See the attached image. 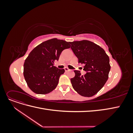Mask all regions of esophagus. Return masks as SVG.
<instances>
[{
    "label": "esophagus",
    "instance_id": "esophagus-1",
    "mask_svg": "<svg viewBox=\"0 0 133 133\" xmlns=\"http://www.w3.org/2000/svg\"><path fill=\"white\" fill-rule=\"evenodd\" d=\"M64 70H65V71L66 72V71H70L71 70L70 69H69V68H66V67H65V68H64Z\"/></svg>",
    "mask_w": 133,
    "mask_h": 133
}]
</instances>
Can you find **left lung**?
Returning <instances> with one entry per match:
<instances>
[{"label": "left lung", "instance_id": "obj_1", "mask_svg": "<svg viewBox=\"0 0 133 133\" xmlns=\"http://www.w3.org/2000/svg\"><path fill=\"white\" fill-rule=\"evenodd\" d=\"M71 49L83 64L86 74L81 75L74 70L75 75L70 79L73 89L79 94L90 97L102 89L108 79L110 70L109 58L102 48L93 42L83 40L71 42Z\"/></svg>", "mask_w": 133, "mask_h": 133}]
</instances>
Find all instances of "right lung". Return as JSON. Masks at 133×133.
I'll use <instances>...</instances> for the list:
<instances>
[{"label": "right lung", "instance_id": "add662e5", "mask_svg": "<svg viewBox=\"0 0 133 133\" xmlns=\"http://www.w3.org/2000/svg\"><path fill=\"white\" fill-rule=\"evenodd\" d=\"M70 42L53 38L39 44L32 50L24 64V76L28 86L36 94H46L58 85L65 70L54 66L62 51L70 48Z\"/></svg>", "mask_w": 133, "mask_h": 133}]
</instances>
